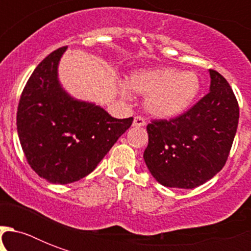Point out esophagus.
<instances>
[{"label":"esophagus","mask_w":251,"mask_h":251,"mask_svg":"<svg viewBox=\"0 0 251 251\" xmlns=\"http://www.w3.org/2000/svg\"><path fill=\"white\" fill-rule=\"evenodd\" d=\"M133 126H137V127H143V126H146V120L142 117H135L133 121Z\"/></svg>","instance_id":"esophagus-1"}]
</instances>
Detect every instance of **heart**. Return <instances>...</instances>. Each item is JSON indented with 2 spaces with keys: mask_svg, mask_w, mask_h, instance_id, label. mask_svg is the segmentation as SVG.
<instances>
[{
  "mask_svg": "<svg viewBox=\"0 0 251 251\" xmlns=\"http://www.w3.org/2000/svg\"><path fill=\"white\" fill-rule=\"evenodd\" d=\"M130 91L146 95V112L157 120H173L190 109L201 91V80L194 72L175 68L141 69L130 74L120 94L129 98Z\"/></svg>",
  "mask_w": 251,
  "mask_h": 251,
  "instance_id": "obj_1",
  "label": "heart"
}]
</instances>
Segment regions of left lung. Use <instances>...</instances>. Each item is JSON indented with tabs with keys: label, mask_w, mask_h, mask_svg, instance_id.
I'll list each match as a JSON object with an SVG mask.
<instances>
[{
	"label": "left lung",
	"mask_w": 251,
	"mask_h": 251,
	"mask_svg": "<svg viewBox=\"0 0 251 251\" xmlns=\"http://www.w3.org/2000/svg\"><path fill=\"white\" fill-rule=\"evenodd\" d=\"M210 92L186 113L147 125L145 163L167 187L194 189L222 171L237 131V100L222 74L208 70Z\"/></svg>",
	"instance_id": "left-lung-1"
}]
</instances>
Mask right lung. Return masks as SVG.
I'll list each match as a JSON object with an SVG mask.
<instances>
[{
    "label": "right lung",
    "instance_id": "add662e5",
    "mask_svg": "<svg viewBox=\"0 0 251 251\" xmlns=\"http://www.w3.org/2000/svg\"><path fill=\"white\" fill-rule=\"evenodd\" d=\"M66 49H57L37 65L17 113L18 137L28 164L58 185L90 175L133 122V117L114 118L100 105L65 91L58 65Z\"/></svg>",
    "mask_w": 251,
    "mask_h": 251
}]
</instances>
